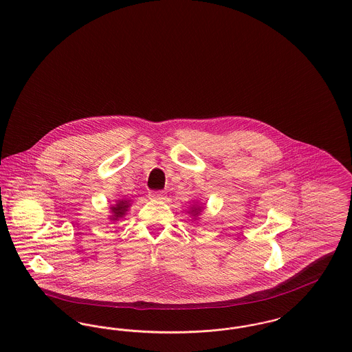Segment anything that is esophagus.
<instances>
[{
	"label": "esophagus",
	"instance_id": "34e87169",
	"mask_svg": "<svg viewBox=\"0 0 352 352\" xmlns=\"http://www.w3.org/2000/svg\"><path fill=\"white\" fill-rule=\"evenodd\" d=\"M164 197L165 195H164L162 191H151V194H149V198L151 199H155V201H162V199H165Z\"/></svg>",
	"mask_w": 352,
	"mask_h": 352
}]
</instances>
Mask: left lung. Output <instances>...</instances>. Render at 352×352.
<instances>
[{
  "label": "left lung",
  "mask_w": 352,
  "mask_h": 352,
  "mask_svg": "<svg viewBox=\"0 0 352 352\" xmlns=\"http://www.w3.org/2000/svg\"><path fill=\"white\" fill-rule=\"evenodd\" d=\"M201 210H203L201 206H192V207H190V214H192V217L195 218L201 214Z\"/></svg>",
  "instance_id": "left-lung-1"
}]
</instances>
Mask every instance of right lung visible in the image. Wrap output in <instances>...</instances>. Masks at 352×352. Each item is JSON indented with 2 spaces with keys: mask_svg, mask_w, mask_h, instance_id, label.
<instances>
[{
  "mask_svg": "<svg viewBox=\"0 0 352 352\" xmlns=\"http://www.w3.org/2000/svg\"><path fill=\"white\" fill-rule=\"evenodd\" d=\"M129 207V201H118L115 206L111 207L112 211V217L111 220H118V219L122 218Z\"/></svg>",
  "mask_w": 352,
  "mask_h": 352,
  "instance_id": "add662e5",
  "label": "right lung"
}]
</instances>
